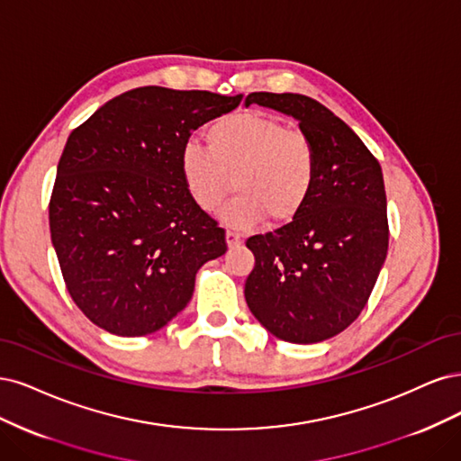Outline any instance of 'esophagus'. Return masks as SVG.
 I'll list each match as a JSON object with an SVG mask.
<instances>
[{
    "instance_id": "esophagus-1",
    "label": "esophagus",
    "mask_w": 461,
    "mask_h": 461,
    "mask_svg": "<svg viewBox=\"0 0 461 461\" xmlns=\"http://www.w3.org/2000/svg\"><path fill=\"white\" fill-rule=\"evenodd\" d=\"M226 243H228L230 249H233V247H237V245L241 243V237L237 235V233H233V231H228L226 233Z\"/></svg>"
}]
</instances>
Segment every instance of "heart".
<instances>
[{"label":"heart","instance_id":"1","mask_svg":"<svg viewBox=\"0 0 461 461\" xmlns=\"http://www.w3.org/2000/svg\"><path fill=\"white\" fill-rule=\"evenodd\" d=\"M209 147L187 141L180 153L185 189L203 211L214 212L235 189L224 220L252 228L264 216L285 224L303 211L316 176V158L303 133L260 113H237L206 131Z\"/></svg>","mask_w":461,"mask_h":461}]
</instances>
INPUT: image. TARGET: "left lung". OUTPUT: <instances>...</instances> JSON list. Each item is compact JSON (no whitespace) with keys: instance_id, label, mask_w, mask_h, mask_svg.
I'll list each match as a JSON object with an SVG mask.
<instances>
[{"instance_id":"8db88e82","label":"left lung","mask_w":461,"mask_h":461,"mask_svg":"<svg viewBox=\"0 0 461 461\" xmlns=\"http://www.w3.org/2000/svg\"><path fill=\"white\" fill-rule=\"evenodd\" d=\"M293 116L310 141L316 176L303 211L274 233L247 240L255 268L245 301L262 328L294 345L321 343L360 316L387 258V195L377 158L316 99L249 94Z\"/></svg>"}]
</instances>
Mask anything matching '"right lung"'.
I'll return each mask as SVG.
<instances>
[{
    "mask_svg": "<svg viewBox=\"0 0 461 461\" xmlns=\"http://www.w3.org/2000/svg\"><path fill=\"white\" fill-rule=\"evenodd\" d=\"M147 86L74 130L57 167L50 230L72 301L97 328L149 335L180 314L226 231L191 199L180 153L193 130L240 105Z\"/></svg>",
    "mask_w": 461,
    "mask_h": 461,
    "instance_id": "1",
    "label": "right lung"
}]
</instances>
